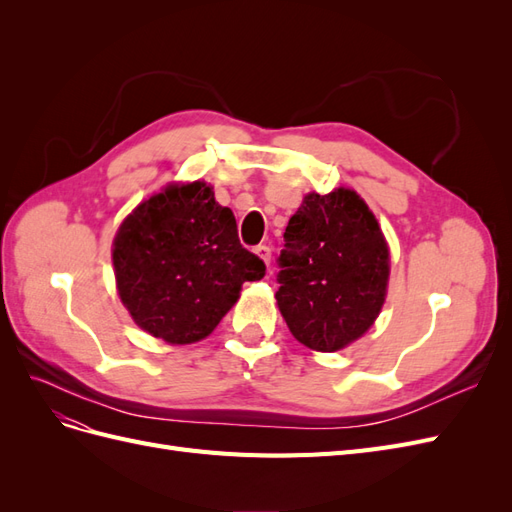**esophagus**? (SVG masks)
<instances>
[{"label":"esophagus","mask_w":512,"mask_h":512,"mask_svg":"<svg viewBox=\"0 0 512 512\" xmlns=\"http://www.w3.org/2000/svg\"><path fill=\"white\" fill-rule=\"evenodd\" d=\"M254 252H256V256H258L262 262H265V265H269V262H271V250H269L267 245H258Z\"/></svg>","instance_id":"esophagus-1"}]
</instances>
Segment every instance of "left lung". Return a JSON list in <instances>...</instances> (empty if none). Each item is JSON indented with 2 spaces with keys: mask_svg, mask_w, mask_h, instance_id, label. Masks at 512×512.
Here are the masks:
<instances>
[{
  "mask_svg": "<svg viewBox=\"0 0 512 512\" xmlns=\"http://www.w3.org/2000/svg\"><path fill=\"white\" fill-rule=\"evenodd\" d=\"M277 265V307L290 333L312 350L346 348L384 305L389 245L354 190L307 194L286 226Z\"/></svg>",
  "mask_w": 512,
  "mask_h": 512,
  "instance_id": "8db88e82",
  "label": "left lung"
}]
</instances>
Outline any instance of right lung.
<instances>
[{
	"instance_id": "obj_1",
	"label": "right lung",
	"mask_w": 512,
	"mask_h": 512,
	"mask_svg": "<svg viewBox=\"0 0 512 512\" xmlns=\"http://www.w3.org/2000/svg\"><path fill=\"white\" fill-rule=\"evenodd\" d=\"M113 267L134 322L166 344L205 339L265 262L237 237L235 215L205 181L166 185L119 226Z\"/></svg>"
}]
</instances>
